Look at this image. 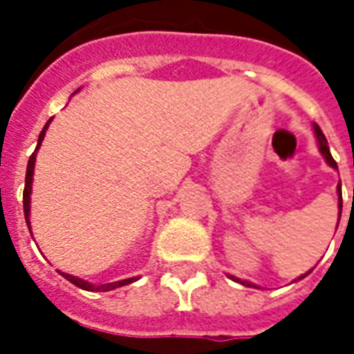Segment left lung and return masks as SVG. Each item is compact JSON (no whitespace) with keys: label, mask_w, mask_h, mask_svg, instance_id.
<instances>
[{"label":"left lung","mask_w":354,"mask_h":354,"mask_svg":"<svg viewBox=\"0 0 354 354\" xmlns=\"http://www.w3.org/2000/svg\"><path fill=\"white\" fill-rule=\"evenodd\" d=\"M313 129H315V134H317V140H319V149H320V153H322V157L326 159V162H328V165H330V167H332V169L337 170V162L334 161V157H332V153H330V147H328L326 136L322 134V131H320L319 124H313ZM337 192H339V216H342V207H343V205H342V182L337 184ZM309 273H311V271H309ZM309 273L301 274L299 279H304V277H307V274H309ZM230 279H233V281L241 282V284H245V286H254V288H258V286H256V284H252V282L241 281V279H237V277H233V274H230ZM299 279H297V281H299Z\"/></svg>","instance_id":"obj_1"}]
</instances>
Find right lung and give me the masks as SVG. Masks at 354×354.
Returning <instances> with one entry per match:
<instances>
[{
	"label": "right lung",
	"mask_w": 354,
	"mask_h": 354,
	"mask_svg": "<svg viewBox=\"0 0 354 354\" xmlns=\"http://www.w3.org/2000/svg\"><path fill=\"white\" fill-rule=\"evenodd\" d=\"M53 119L47 121V124L43 127V131L39 132V138H37V146H35V151L30 155V159H28V169H26V185H24V218H26L28 223V230H30V193H32V182H34V167H35V155H37V149L41 146L43 138H45V131L49 129V123ZM32 233V231H30ZM60 273V271H58ZM64 279L75 284V286H80L83 290H88V292H108V290L119 288V286H124V284H131V282L136 281V277H131V279H124V281H117V282H108V284H98V286H94L91 282L83 281V279H77V277H73V274L68 273H60Z\"/></svg>",
	"instance_id": "right-lung-1"
}]
</instances>
